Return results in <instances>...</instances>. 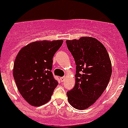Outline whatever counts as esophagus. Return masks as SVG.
<instances>
[{"mask_svg":"<svg viewBox=\"0 0 128 128\" xmlns=\"http://www.w3.org/2000/svg\"><path fill=\"white\" fill-rule=\"evenodd\" d=\"M60 80L62 82H63L65 80V77H62V78H60Z\"/></svg>","mask_w":128,"mask_h":128,"instance_id":"34e87169","label":"esophagus"}]
</instances>
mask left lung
Instances as JSON below:
<instances>
[{
    "label": "left lung",
    "mask_w": 128,
    "mask_h": 128,
    "mask_svg": "<svg viewBox=\"0 0 128 128\" xmlns=\"http://www.w3.org/2000/svg\"><path fill=\"white\" fill-rule=\"evenodd\" d=\"M66 46L76 65L74 88L66 93L70 104L87 109L103 93L110 80L112 62L106 48L95 38L68 40Z\"/></svg>",
    "instance_id": "left-lung-1"
}]
</instances>
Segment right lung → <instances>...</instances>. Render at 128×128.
<instances>
[{"mask_svg": "<svg viewBox=\"0 0 128 128\" xmlns=\"http://www.w3.org/2000/svg\"><path fill=\"white\" fill-rule=\"evenodd\" d=\"M63 40H41L22 47L16 57L13 77L18 90L31 106H40L51 98L58 82L51 72L52 58Z\"/></svg>", "mask_w": 128, "mask_h": 128, "instance_id": "add662e5", "label": "right lung"}]
</instances>
